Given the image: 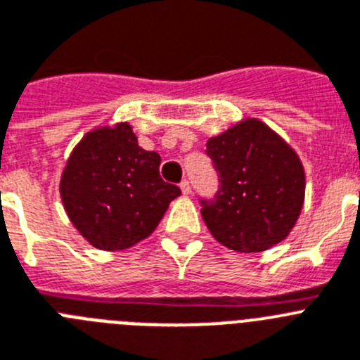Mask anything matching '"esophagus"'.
I'll use <instances>...</instances> for the list:
<instances>
[{
    "mask_svg": "<svg viewBox=\"0 0 360 360\" xmlns=\"http://www.w3.org/2000/svg\"><path fill=\"white\" fill-rule=\"evenodd\" d=\"M179 186H181V192H183L184 195H188V193L192 192V186H190V181H188V179H183V181H181Z\"/></svg>",
    "mask_w": 360,
    "mask_h": 360,
    "instance_id": "34e87169",
    "label": "esophagus"
}]
</instances>
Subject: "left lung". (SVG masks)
<instances>
[{
  "label": "left lung",
  "mask_w": 360,
  "mask_h": 360,
  "mask_svg": "<svg viewBox=\"0 0 360 360\" xmlns=\"http://www.w3.org/2000/svg\"><path fill=\"white\" fill-rule=\"evenodd\" d=\"M206 155L219 176L215 198L201 199L212 236L243 254L288 237L304 202V168L295 150L259 120L210 137Z\"/></svg>",
  "instance_id": "left-lung-1"
}]
</instances>
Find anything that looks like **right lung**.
Returning <instances> with one entry per match:
<instances>
[{"label":"right lung","mask_w":360,"mask_h":360,"mask_svg":"<svg viewBox=\"0 0 360 360\" xmlns=\"http://www.w3.org/2000/svg\"><path fill=\"white\" fill-rule=\"evenodd\" d=\"M161 158L137 145L128 123L86 134L68 158L59 193L65 212L90 245L124 250L154 232L179 186L159 176Z\"/></svg>","instance_id":"1"}]
</instances>
